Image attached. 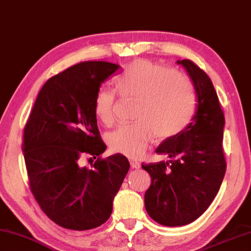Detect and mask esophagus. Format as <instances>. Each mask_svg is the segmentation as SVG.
Segmentation results:
<instances>
[{"mask_svg":"<svg viewBox=\"0 0 251 251\" xmlns=\"http://www.w3.org/2000/svg\"><path fill=\"white\" fill-rule=\"evenodd\" d=\"M129 162H130V166L132 169H139L140 168V163L138 161H136L134 159H130Z\"/></svg>","mask_w":251,"mask_h":251,"instance_id":"obj_1","label":"esophagus"}]
</instances>
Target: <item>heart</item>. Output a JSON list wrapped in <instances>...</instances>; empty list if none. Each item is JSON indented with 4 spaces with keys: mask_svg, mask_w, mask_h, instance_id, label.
Masks as SVG:
<instances>
[{
    "mask_svg": "<svg viewBox=\"0 0 251 251\" xmlns=\"http://www.w3.org/2000/svg\"><path fill=\"white\" fill-rule=\"evenodd\" d=\"M123 98L138 100L134 124L122 125L107 136L113 152L139 158L153 136L164 140L183 131L194 115L196 97L189 79L180 72L148 60H136L116 80ZM116 92L100 88L95 98V113L103 125L115 121Z\"/></svg>",
    "mask_w": 251,
    "mask_h": 251,
    "instance_id": "b5f03b06",
    "label": "heart"
}]
</instances>
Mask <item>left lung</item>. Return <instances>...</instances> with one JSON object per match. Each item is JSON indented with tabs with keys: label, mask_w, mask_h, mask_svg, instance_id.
I'll return each mask as SVG.
<instances>
[{
	"label": "left lung",
	"mask_w": 251,
	"mask_h": 251,
	"mask_svg": "<svg viewBox=\"0 0 251 251\" xmlns=\"http://www.w3.org/2000/svg\"><path fill=\"white\" fill-rule=\"evenodd\" d=\"M177 63L193 80L197 112L180 134L156 148V153L168 154L170 161L141 164L151 176L145 194L146 210L164 226H183L197 220L219 193L226 171L224 113L213 83L193 61Z\"/></svg>",
	"instance_id": "1"
}]
</instances>
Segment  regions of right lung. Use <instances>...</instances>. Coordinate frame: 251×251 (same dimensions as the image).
Returning <instances> with one entry per match:
<instances>
[{
  "label": "right lung",
  "mask_w": 251,
  "mask_h": 251,
  "mask_svg": "<svg viewBox=\"0 0 251 251\" xmlns=\"http://www.w3.org/2000/svg\"><path fill=\"white\" fill-rule=\"evenodd\" d=\"M121 66L83 62L52 76L38 95L24 129L29 186L41 210L60 226L96 228L109 220L129 162L121 153L101 158L95 98ZM96 158L89 169L83 156Z\"/></svg>",
  "instance_id": "1"
}]
</instances>
